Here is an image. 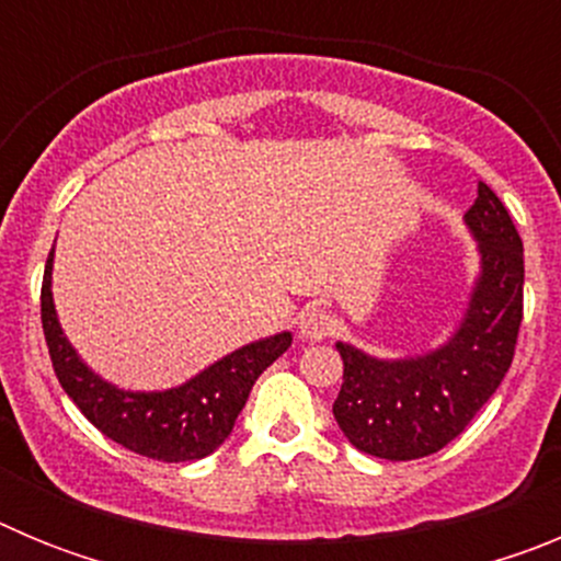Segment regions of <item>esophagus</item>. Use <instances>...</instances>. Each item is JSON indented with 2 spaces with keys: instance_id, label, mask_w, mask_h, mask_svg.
<instances>
[{
  "instance_id": "obj_1",
  "label": "esophagus",
  "mask_w": 561,
  "mask_h": 561,
  "mask_svg": "<svg viewBox=\"0 0 561 561\" xmlns=\"http://www.w3.org/2000/svg\"><path fill=\"white\" fill-rule=\"evenodd\" d=\"M297 329H300V336H304V340L323 342L325 336L334 331V317L323 309H306L304 314H300V323H297Z\"/></svg>"
}]
</instances>
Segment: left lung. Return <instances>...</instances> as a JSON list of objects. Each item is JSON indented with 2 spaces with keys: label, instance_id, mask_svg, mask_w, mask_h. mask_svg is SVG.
Instances as JSON below:
<instances>
[{
  "label": "left lung",
  "instance_id": "1",
  "mask_svg": "<svg viewBox=\"0 0 561 561\" xmlns=\"http://www.w3.org/2000/svg\"><path fill=\"white\" fill-rule=\"evenodd\" d=\"M478 277L458 329L424 354L381 359L336 342L342 388L334 419L359 453L415 460L458 438L508 374L523 323V241L497 193L478 182L463 216Z\"/></svg>",
  "mask_w": 561,
  "mask_h": 561
}]
</instances>
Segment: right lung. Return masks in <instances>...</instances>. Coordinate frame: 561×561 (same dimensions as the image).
Returning <instances> with one entry per match:
<instances>
[{
  "instance_id": "1",
  "label": "right lung",
  "mask_w": 561,
  "mask_h": 561,
  "mask_svg": "<svg viewBox=\"0 0 561 561\" xmlns=\"http://www.w3.org/2000/svg\"><path fill=\"white\" fill-rule=\"evenodd\" d=\"M53 252L42 284V325L61 388L106 438L165 463L216 453L236 427L255 379L291 345L289 331L241 345L168 390H123L78 356L53 304Z\"/></svg>"
}]
</instances>
